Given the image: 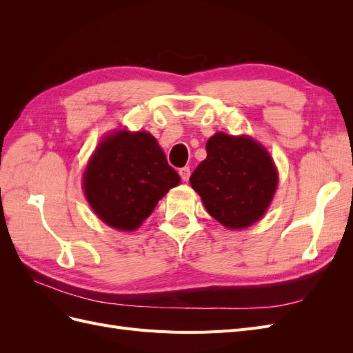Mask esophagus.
Segmentation results:
<instances>
[{"instance_id": "1", "label": "esophagus", "mask_w": 353, "mask_h": 353, "mask_svg": "<svg viewBox=\"0 0 353 353\" xmlns=\"http://www.w3.org/2000/svg\"><path fill=\"white\" fill-rule=\"evenodd\" d=\"M178 174H179L181 178H183V181H188V179H190V175H191V170H190L188 166H184V168H181V169L178 170Z\"/></svg>"}]
</instances>
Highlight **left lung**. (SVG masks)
<instances>
[{"mask_svg":"<svg viewBox=\"0 0 353 353\" xmlns=\"http://www.w3.org/2000/svg\"><path fill=\"white\" fill-rule=\"evenodd\" d=\"M208 157L190 184L212 218L230 230L248 228L268 209L279 184L270 153L248 135L216 132L206 144Z\"/></svg>","mask_w":353,"mask_h":353,"instance_id":"left-lung-1","label":"left lung"}]
</instances>
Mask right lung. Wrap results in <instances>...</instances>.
I'll return each mask as SVG.
<instances>
[{
    "mask_svg": "<svg viewBox=\"0 0 353 353\" xmlns=\"http://www.w3.org/2000/svg\"><path fill=\"white\" fill-rule=\"evenodd\" d=\"M179 181L152 134L116 131L91 156L83 172V191L104 223L134 231Z\"/></svg>",
    "mask_w": 353,
    "mask_h": 353,
    "instance_id": "right-lung-1",
    "label": "right lung"
}]
</instances>
